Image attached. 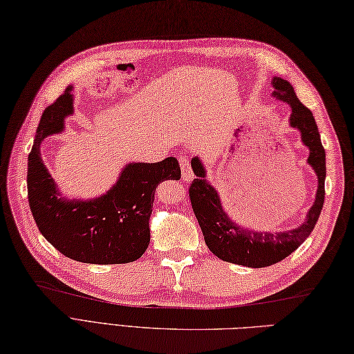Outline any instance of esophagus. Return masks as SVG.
Listing matches in <instances>:
<instances>
[{
    "label": "esophagus",
    "mask_w": 354,
    "mask_h": 354,
    "mask_svg": "<svg viewBox=\"0 0 354 354\" xmlns=\"http://www.w3.org/2000/svg\"><path fill=\"white\" fill-rule=\"evenodd\" d=\"M180 168H182V180L183 182H192L194 180V172L191 168V163H189V159L186 156H180Z\"/></svg>",
    "instance_id": "1"
}]
</instances>
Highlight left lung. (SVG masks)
Wrapping results in <instances>:
<instances>
[{"mask_svg": "<svg viewBox=\"0 0 354 354\" xmlns=\"http://www.w3.org/2000/svg\"><path fill=\"white\" fill-rule=\"evenodd\" d=\"M272 97L288 103L291 114L288 124L299 131L300 141L309 150L308 165L317 176L315 200L308 210L305 221L299 227L286 231H255L245 228L230 218L223 209L221 196L210 182H207V171L201 159L192 158V169L196 178L189 187L192 209L204 234L205 245L223 261L246 267H267L282 261L292 254L311 234L320 216L324 203L326 153L313 112L301 103L295 88L287 80L272 77Z\"/></svg>", "mask_w": 354, "mask_h": 354, "instance_id": "left-lung-1", "label": "left lung"}]
</instances>
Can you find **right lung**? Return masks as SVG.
<instances>
[{
	"label": "right lung",
	"mask_w": 354,
	"mask_h": 354,
	"mask_svg": "<svg viewBox=\"0 0 354 354\" xmlns=\"http://www.w3.org/2000/svg\"><path fill=\"white\" fill-rule=\"evenodd\" d=\"M73 87L43 112L28 154V203L39 231L57 251L88 264H124L140 258L150 245V214L159 183L180 178L178 160L132 162L108 191L90 200L66 198L43 163L45 138L64 132L73 114Z\"/></svg>",
	"instance_id": "1"
}]
</instances>
